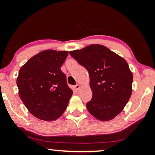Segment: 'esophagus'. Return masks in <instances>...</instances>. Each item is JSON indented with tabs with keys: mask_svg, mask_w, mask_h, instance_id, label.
<instances>
[{
	"mask_svg": "<svg viewBox=\"0 0 155 155\" xmlns=\"http://www.w3.org/2000/svg\"><path fill=\"white\" fill-rule=\"evenodd\" d=\"M80 88V85L79 84H77L75 87H74V89H75V91H78V90H79Z\"/></svg>",
	"mask_w": 155,
	"mask_h": 155,
	"instance_id": "obj_1",
	"label": "esophagus"
}]
</instances>
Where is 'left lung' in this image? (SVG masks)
I'll return each instance as SVG.
<instances>
[{
    "label": "left lung",
    "mask_w": 155,
    "mask_h": 155,
    "mask_svg": "<svg viewBox=\"0 0 155 155\" xmlns=\"http://www.w3.org/2000/svg\"><path fill=\"white\" fill-rule=\"evenodd\" d=\"M70 54L90 75L92 98L87 103L90 114L101 121L114 119L132 94L133 76L127 61L100 44H91Z\"/></svg>",
    "instance_id": "8db88e82"
}]
</instances>
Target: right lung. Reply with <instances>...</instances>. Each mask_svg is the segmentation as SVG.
Wrapping results in <instances>:
<instances>
[{
    "label": "right lung",
    "instance_id": "add662e5",
    "mask_svg": "<svg viewBox=\"0 0 155 155\" xmlns=\"http://www.w3.org/2000/svg\"><path fill=\"white\" fill-rule=\"evenodd\" d=\"M68 51L44 50L22 65L17 78L19 96L39 119L54 120L63 115L73 95L61 67Z\"/></svg>",
    "mask_w": 155,
    "mask_h": 155
}]
</instances>
